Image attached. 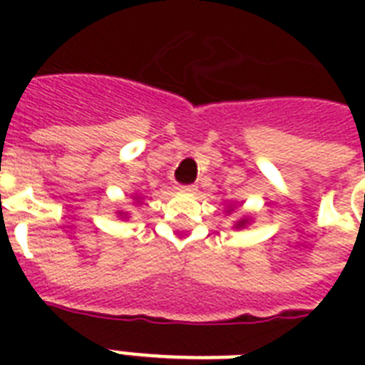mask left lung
<instances>
[{"mask_svg": "<svg viewBox=\"0 0 365 365\" xmlns=\"http://www.w3.org/2000/svg\"><path fill=\"white\" fill-rule=\"evenodd\" d=\"M134 200H142V197H140V195H136V197H134ZM119 216L128 217V216H126V212H119Z\"/></svg>", "mask_w": 365, "mask_h": 365, "instance_id": "left-lung-1", "label": "left lung"}]
</instances>
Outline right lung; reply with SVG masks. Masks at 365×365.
Here are the masks:
<instances>
[{"instance_id":"add662e5","label":"right lung","mask_w":365,"mask_h":365,"mask_svg":"<svg viewBox=\"0 0 365 365\" xmlns=\"http://www.w3.org/2000/svg\"><path fill=\"white\" fill-rule=\"evenodd\" d=\"M229 212H233V210H229ZM252 222H254L252 217H240L239 222L235 223V229H246Z\"/></svg>"}]
</instances>
